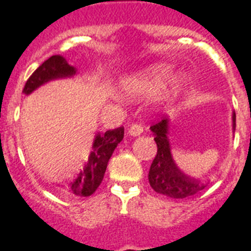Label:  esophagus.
Listing matches in <instances>:
<instances>
[{
	"label": "esophagus",
	"mask_w": 251,
	"mask_h": 251,
	"mask_svg": "<svg viewBox=\"0 0 251 251\" xmlns=\"http://www.w3.org/2000/svg\"><path fill=\"white\" fill-rule=\"evenodd\" d=\"M143 133V126L141 124H133V125H130L129 127V134L130 135H133V137H138V135H141Z\"/></svg>",
	"instance_id": "esophagus-1"
}]
</instances>
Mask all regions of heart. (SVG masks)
I'll list each match as a JSON object with an SVG mask.
<instances>
[{
    "label": "heart",
    "mask_w": 251,
    "mask_h": 251,
    "mask_svg": "<svg viewBox=\"0 0 251 251\" xmlns=\"http://www.w3.org/2000/svg\"><path fill=\"white\" fill-rule=\"evenodd\" d=\"M173 76V69L165 65H157L152 68L150 72L145 73L143 75L134 80V88L142 92L149 91H156L164 86L167 82L172 79Z\"/></svg>",
    "instance_id": "obj_1"
}]
</instances>
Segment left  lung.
Wrapping results in <instances>:
<instances>
[{"label":"left lung","instance_id":"left-lung-1","mask_svg":"<svg viewBox=\"0 0 251 251\" xmlns=\"http://www.w3.org/2000/svg\"><path fill=\"white\" fill-rule=\"evenodd\" d=\"M236 127V113H233V129ZM151 130L155 135L157 153L150 168L149 181L153 190L159 194L176 199H183L197 194L206 187V183L179 171L171 155V146L168 141V121L165 118L152 122Z\"/></svg>","mask_w":251,"mask_h":251}]
</instances>
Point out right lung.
<instances>
[{
	"label": "right lung",
	"instance_id": "right-lung-1",
	"mask_svg": "<svg viewBox=\"0 0 251 251\" xmlns=\"http://www.w3.org/2000/svg\"><path fill=\"white\" fill-rule=\"evenodd\" d=\"M75 74V69L66 62L64 57L52 56L44 61L39 68L32 73L23 88V94L28 95L37 87L44 84L48 80L56 78H64ZM124 138V127L108 130L104 134H98L95 138L92 151L88 157V163L83 172L76 177V179L69 187V193L80 197H90L100 186L106 165L109 161L114 149Z\"/></svg>",
	"mask_w": 251,
	"mask_h": 251
}]
</instances>
